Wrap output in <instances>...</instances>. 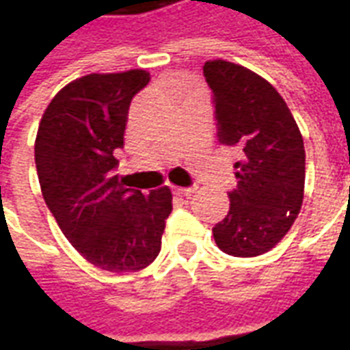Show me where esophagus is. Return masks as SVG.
Listing matches in <instances>:
<instances>
[{
	"instance_id": "1",
	"label": "esophagus",
	"mask_w": 350,
	"mask_h": 350,
	"mask_svg": "<svg viewBox=\"0 0 350 350\" xmlns=\"http://www.w3.org/2000/svg\"><path fill=\"white\" fill-rule=\"evenodd\" d=\"M176 195H183V197H191V193H195V187H174Z\"/></svg>"
}]
</instances>
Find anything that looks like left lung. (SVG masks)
<instances>
[{"label": "left lung", "mask_w": 350, "mask_h": 350, "mask_svg": "<svg viewBox=\"0 0 350 350\" xmlns=\"http://www.w3.org/2000/svg\"><path fill=\"white\" fill-rule=\"evenodd\" d=\"M219 144L238 152L230 210L213 227L221 251L257 257L270 251L300 213L306 150L300 129L278 90L242 65L204 64Z\"/></svg>", "instance_id": "left-lung-1"}]
</instances>
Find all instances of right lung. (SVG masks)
<instances>
[{"label":"right lung","mask_w":350,"mask_h":350,"mask_svg":"<svg viewBox=\"0 0 350 350\" xmlns=\"http://www.w3.org/2000/svg\"><path fill=\"white\" fill-rule=\"evenodd\" d=\"M148 82L142 69L77 79L50 100L35 140L42 197L62 232L86 260L116 273L155 260L172 212L168 187L142 195L116 174L131 100Z\"/></svg>","instance_id":"right-lung-1"}]
</instances>
